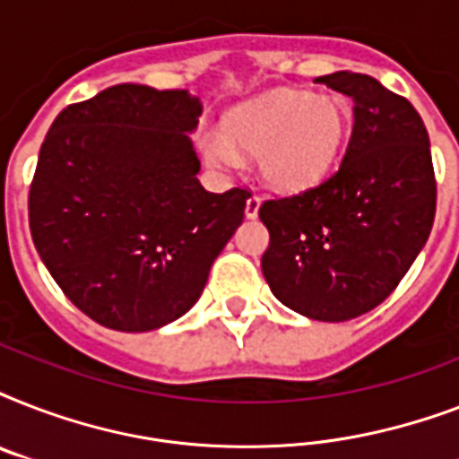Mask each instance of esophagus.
I'll use <instances>...</instances> for the list:
<instances>
[{
    "mask_svg": "<svg viewBox=\"0 0 459 459\" xmlns=\"http://www.w3.org/2000/svg\"><path fill=\"white\" fill-rule=\"evenodd\" d=\"M259 207H262V197H259V195H250L247 202H245V216H247V219H257Z\"/></svg>",
    "mask_w": 459,
    "mask_h": 459,
    "instance_id": "obj_1",
    "label": "esophagus"
}]
</instances>
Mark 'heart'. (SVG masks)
I'll use <instances>...</instances> for the list:
<instances>
[{"label":"heart","instance_id":"1","mask_svg":"<svg viewBox=\"0 0 459 459\" xmlns=\"http://www.w3.org/2000/svg\"><path fill=\"white\" fill-rule=\"evenodd\" d=\"M226 137L209 143L214 161L240 164L236 144L257 154L266 183L279 190H305L333 169L345 140V109L331 97L272 95L233 111L226 118Z\"/></svg>","mask_w":459,"mask_h":459}]
</instances>
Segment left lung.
Returning a JSON list of instances; mask_svg holds the SVG:
<instances>
[{
  "label": "left lung",
  "instance_id": "obj_1",
  "mask_svg": "<svg viewBox=\"0 0 459 459\" xmlns=\"http://www.w3.org/2000/svg\"><path fill=\"white\" fill-rule=\"evenodd\" d=\"M352 100L341 166L319 186L262 202V272L272 293L316 321L367 314L398 288L427 243L436 176L427 126L403 95L364 74L316 78Z\"/></svg>",
  "mask_w": 459,
  "mask_h": 459
}]
</instances>
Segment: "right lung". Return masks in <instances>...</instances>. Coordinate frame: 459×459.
I'll return each mask as SVG.
<instances>
[{"label":"right lung","instance_id":"add662e5","mask_svg":"<svg viewBox=\"0 0 459 459\" xmlns=\"http://www.w3.org/2000/svg\"><path fill=\"white\" fill-rule=\"evenodd\" d=\"M202 104L186 90L114 85L68 104L39 147L28 193L32 243L90 319L154 331L204 290L243 223L247 187L207 193L186 133Z\"/></svg>","mask_w":459,"mask_h":459}]
</instances>
